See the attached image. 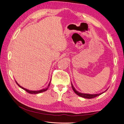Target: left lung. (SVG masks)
Segmentation results:
<instances>
[{"mask_svg":"<svg viewBox=\"0 0 124 124\" xmlns=\"http://www.w3.org/2000/svg\"><path fill=\"white\" fill-rule=\"evenodd\" d=\"M71 85H72V87L73 88V91L75 92V93L78 95L79 96H81L82 97H83V98H87V99H90V98H94V97H96L98 96H99V95H101V94L104 93V92H105L108 90L107 89L104 92H103L102 93H98V94H86V93H80L78 91L76 90L75 88H74V87L73 86V85L72 82H71Z\"/></svg>","mask_w":124,"mask_h":124,"instance_id":"8db88e82","label":"left lung"}]
</instances>
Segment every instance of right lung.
<instances>
[{
    "label": "right lung",
    "instance_id": "right-lung-1",
    "mask_svg": "<svg viewBox=\"0 0 124 124\" xmlns=\"http://www.w3.org/2000/svg\"><path fill=\"white\" fill-rule=\"evenodd\" d=\"M16 83L17 84V85H18L19 86L20 88H21L22 89H23V90L26 91V92H27L28 93H30V94H39V93H41L44 92L46 91L47 89H48V88H49V86H50V83H51V81H50V83H49V85H48V86H47L46 88H44V89H42V90H38V91H31V90H28V89H26V88H24V87H22L21 86H20V85L17 83L16 81Z\"/></svg>",
    "mask_w": 124,
    "mask_h": 124
}]
</instances>
